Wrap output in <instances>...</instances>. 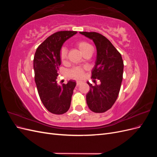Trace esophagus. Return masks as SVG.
I'll use <instances>...</instances> for the list:
<instances>
[{"label":"esophagus","mask_w":157,"mask_h":157,"mask_svg":"<svg viewBox=\"0 0 157 157\" xmlns=\"http://www.w3.org/2000/svg\"><path fill=\"white\" fill-rule=\"evenodd\" d=\"M80 84H81V82H80V81H77V86H78L79 85H80Z\"/></svg>","instance_id":"1"}]
</instances>
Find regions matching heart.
Here are the masks:
<instances>
[{"mask_svg":"<svg viewBox=\"0 0 157 157\" xmlns=\"http://www.w3.org/2000/svg\"><path fill=\"white\" fill-rule=\"evenodd\" d=\"M76 46H77L79 50L82 52V53L85 55L88 52L93 50L92 47L87 42L84 40H79L76 42ZM67 53L68 50L67 47L62 46L59 51V59L61 63H65L67 61ZM86 68L81 67H76L71 69L69 71V76L71 78H74L76 79H80L83 77L85 73Z\"/></svg>","mask_w":157,"mask_h":157,"instance_id":"1","label":"heart"}]
</instances>
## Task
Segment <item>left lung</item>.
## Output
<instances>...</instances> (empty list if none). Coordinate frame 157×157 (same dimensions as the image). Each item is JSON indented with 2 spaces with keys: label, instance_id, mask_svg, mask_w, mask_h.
<instances>
[{
  "label": "left lung",
  "instance_id": "1",
  "mask_svg": "<svg viewBox=\"0 0 157 157\" xmlns=\"http://www.w3.org/2000/svg\"><path fill=\"white\" fill-rule=\"evenodd\" d=\"M92 39L97 49L96 64L91 78L98 79L100 84L90 87L86 94V103L94 113H104L111 109L116 101L122 80L124 63L121 54L106 37L96 32H80Z\"/></svg>",
  "mask_w": 157,
  "mask_h": 157
}]
</instances>
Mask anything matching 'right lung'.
Segmentation results:
<instances>
[{
  "instance_id": "right-lung-1",
  "label": "right lung",
  "mask_w": 157,
  "mask_h": 157,
  "mask_svg": "<svg viewBox=\"0 0 157 157\" xmlns=\"http://www.w3.org/2000/svg\"><path fill=\"white\" fill-rule=\"evenodd\" d=\"M77 33L62 31L52 34L38 47L33 59L35 81L40 100L47 110L56 115L69 110L76 86L73 80L60 86L56 79L61 65L60 49L64 42Z\"/></svg>"
}]
</instances>
